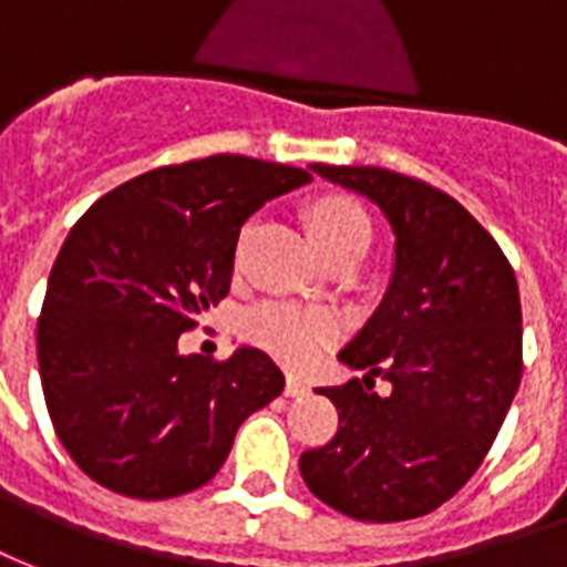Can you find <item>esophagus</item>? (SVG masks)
Wrapping results in <instances>:
<instances>
[{
    "label": "esophagus",
    "instance_id": "esophagus-1",
    "mask_svg": "<svg viewBox=\"0 0 567 567\" xmlns=\"http://www.w3.org/2000/svg\"><path fill=\"white\" fill-rule=\"evenodd\" d=\"M308 390H311V386H308V380H301L299 374H289L287 390H284V392H287L289 399H296V395H305Z\"/></svg>",
    "mask_w": 567,
    "mask_h": 567
}]
</instances>
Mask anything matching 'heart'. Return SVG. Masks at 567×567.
I'll list each match as a JSON object with an SVG mask.
<instances>
[{
  "label": "heart",
  "mask_w": 567,
  "mask_h": 567,
  "mask_svg": "<svg viewBox=\"0 0 567 567\" xmlns=\"http://www.w3.org/2000/svg\"><path fill=\"white\" fill-rule=\"evenodd\" d=\"M308 233L326 259L344 250H365L371 241V220L357 198L323 196L308 208ZM241 332L247 341L266 347L268 353L289 365H311L338 334V320L320 308H299L289 301H262L244 313Z\"/></svg>",
  "instance_id": "heart-1"
}]
</instances>
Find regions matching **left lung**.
<instances>
[{"label":"left lung","mask_w":567,"mask_h":567,"mask_svg":"<svg viewBox=\"0 0 567 567\" xmlns=\"http://www.w3.org/2000/svg\"><path fill=\"white\" fill-rule=\"evenodd\" d=\"M371 198L395 235L386 296L338 353L362 371L323 386L338 408L301 477L320 502L362 523L432 514L493 447L523 378V311L502 247L456 198L374 165H311ZM391 392H373V380Z\"/></svg>","instance_id":"left-lung-1"}]
</instances>
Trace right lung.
<instances>
[{
    "label": "right lung",
    "mask_w": 567,
    "mask_h": 567,
    "mask_svg": "<svg viewBox=\"0 0 567 567\" xmlns=\"http://www.w3.org/2000/svg\"><path fill=\"white\" fill-rule=\"evenodd\" d=\"M308 181L220 153L132 177L74 223L35 341L53 432L86 477L144 502L193 493L284 392L262 350L217 362L184 357L177 338L226 299L244 220Z\"/></svg>",
    "instance_id": "add662e5"
}]
</instances>
